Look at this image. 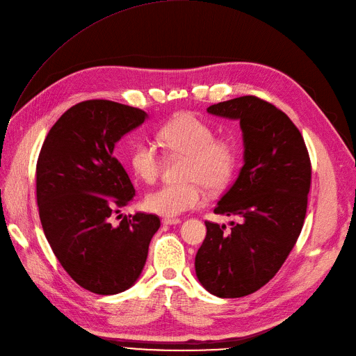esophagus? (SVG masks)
Listing matches in <instances>:
<instances>
[{
    "label": "esophagus",
    "instance_id": "obj_1",
    "mask_svg": "<svg viewBox=\"0 0 356 356\" xmlns=\"http://www.w3.org/2000/svg\"><path fill=\"white\" fill-rule=\"evenodd\" d=\"M181 220L177 219V218H164L163 219V223L164 225H179Z\"/></svg>",
    "mask_w": 356,
    "mask_h": 356
}]
</instances>
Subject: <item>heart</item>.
<instances>
[{
	"label": "heart",
	"instance_id": "b5f03b06",
	"mask_svg": "<svg viewBox=\"0 0 356 356\" xmlns=\"http://www.w3.org/2000/svg\"><path fill=\"white\" fill-rule=\"evenodd\" d=\"M215 127L193 113H181L157 130V140L172 157H184L180 179L164 184L145 199L147 210L160 216H179L200 207L204 187L219 192L232 180L238 164V146L227 137H215ZM133 173L145 183H154L161 172V156L147 140H138L129 157Z\"/></svg>",
	"mask_w": 356,
	"mask_h": 356
}]
</instances>
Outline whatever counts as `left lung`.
I'll return each instance as SVG.
<instances>
[{
  "label": "left lung",
  "instance_id": "left-lung-1",
  "mask_svg": "<svg viewBox=\"0 0 356 356\" xmlns=\"http://www.w3.org/2000/svg\"><path fill=\"white\" fill-rule=\"evenodd\" d=\"M207 111L241 122L245 164L213 211L242 222H232L230 232L206 222L196 275L210 293L242 298L266 285L293 249L306 215L312 165L300 131L273 104L243 96Z\"/></svg>",
  "mask_w": 356,
  "mask_h": 356
}]
</instances>
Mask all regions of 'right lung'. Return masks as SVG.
Returning <instances> with one entry per match:
<instances>
[{
    "label": "right lung",
    "instance_id": "add662e5",
    "mask_svg": "<svg viewBox=\"0 0 356 356\" xmlns=\"http://www.w3.org/2000/svg\"><path fill=\"white\" fill-rule=\"evenodd\" d=\"M147 114L110 100L68 108L47 134L37 160V204L47 241L76 283L92 293L129 289L145 268L160 227L157 215L111 219L136 191L113 152Z\"/></svg>",
    "mask_w": 356,
    "mask_h": 356
}]
</instances>
